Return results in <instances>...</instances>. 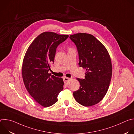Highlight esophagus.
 Segmentation results:
<instances>
[{
	"instance_id": "34e87169",
	"label": "esophagus",
	"mask_w": 134,
	"mask_h": 134,
	"mask_svg": "<svg viewBox=\"0 0 134 134\" xmlns=\"http://www.w3.org/2000/svg\"><path fill=\"white\" fill-rule=\"evenodd\" d=\"M63 80H64V83H65L68 84L69 81L70 80V79H69V78H68V77H64L63 78Z\"/></svg>"
}]
</instances>
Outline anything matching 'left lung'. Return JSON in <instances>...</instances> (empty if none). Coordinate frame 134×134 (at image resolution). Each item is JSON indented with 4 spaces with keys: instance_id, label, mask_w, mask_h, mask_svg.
<instances>
[{
    "instance_id": "left-lung-1",
    "label": "left lung",
    "mask_w": 134,
    "mask_h": 134,
    "mask_svg": "<svg viewBox=\"0 0 134 134\" xmlns=\"http://www.w3.org/2000/svg\"><path fill=\"white\" fill-rule=\"evenodd\" d=\"M71 40L77 47L79 66L86 70L85 79H77L80 89L73 93L75 100L85 107L100 102L106 94L112 76V64L105 47L90 34L71 35Z\"/></svg>"
}]
</instances>
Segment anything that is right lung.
I'll return each instance as SVG.
<instances>
[{
	"label": "right lung",
	"mask_w": 134,
	"mask_h": 134,
	"mask_svg": "<svg viewBox=\"0 0 134 134\" xmlns=\"http://www.w3.org/2000/svg\"><path fill=\"white\" fill-rule=\"evenodd\" d=\"M68 36L44 32L34 40L24 57L22 73L25 86L34 100L44 107L57 102L64 88L63 79L48 71L53 63L57 47Z\"/></svg>",
	"instance_id": "add662e5"
}]
</instances>
